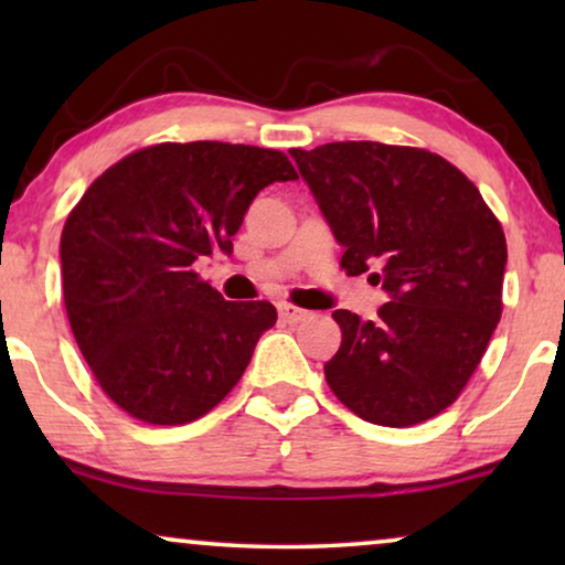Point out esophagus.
<instances>
[{
  "label": "esophagus",
  "instance_id": "obj_1",
  "mask_svg": "<svg viewBox=\"0 0 565 565\" xmlns=\"http://www.w3.org/2000/svg\"><path fill=\"white\" fill-rule=\"evenodd\" d=\"M277 311H280V319L282 321H288V323H300V321H306L308 316V311H303V308H296V306H290V303H277Z\"/></svg>",
  "mask_w": 565,
  "mask_h": 565
}]
</instances>
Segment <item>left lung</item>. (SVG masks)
Segmentation results:
<instances>
[{
	"mask_svg": "<svg viewBox=\"0 0 565 565\" xmlns=\"http://www.w3.org/2000/svg\"><path fill=\"white\" fill-rule=\"evenodd\" d=\"M347 275H370L377 319L334 311L329 388L370 424L412 427L445 412L501 319L507 238L481 192L437 153L375 141L290 149Z\"/></svg>",
	"mask_w": 565,
	"mask_h": 565,
	"instance_id": "obj_1",
	"label": "left lung"
}]
</instances>
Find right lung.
Returning a JSON list of instances; mask_svg holds the SVG:
<instances>
[{
  "instance_id": "right-lung-1",
  "label": "right lung",
  "mask_w": 565,
  "mask_h": 565,
  "mask_svg": "<svg viewBox=\"0 0 565 565\" xmlns=\"http://www.w3.org/2000/svg\"><path fill=\"white\" fill-rule=\"evenodd\" d=\"M288 157L244 143L141 149L97 177L61 234L64 303L103 391L146 424H188L218 406L275 327L267 300L231 303L198 257H231V236Z\"/></svg>"
}]
</instances>
